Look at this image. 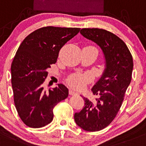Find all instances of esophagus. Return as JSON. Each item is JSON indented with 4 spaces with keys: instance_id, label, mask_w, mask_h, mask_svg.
<instances>
[{
    "instance_id": "1",
    "label": "esophagus",
    "mask_w": 146,
    "mask_h": 146,
    "mask_svg": "<svg viewBox=\"0 0 146 146\" xmlns=\"http://www.w3.org/2000/svg\"><path fill=\"white\" fill-rule=\"evenodd\" d=\"M69 94L71 95V96H74V95L77 94V93L74 90H73V89H70V90H69Z\"/></svg>"
}]
</instances>
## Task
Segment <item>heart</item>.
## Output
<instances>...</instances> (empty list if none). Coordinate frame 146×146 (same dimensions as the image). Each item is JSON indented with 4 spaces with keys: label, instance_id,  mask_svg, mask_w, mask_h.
Masks as SVG:
<instances>
[{
    "label": "heart",
    "instance_id": "obj_1",
    "mask_svg": "<svg viewBox=\"0 0 146 146\" xmlns=\"http://www.w3.org/2000/svg\"><path fill=\"white\" fill-rule=\"evenodd\" d=\"M90 80V76L88 73H74L68 78V83L73 88L79 89L83 88V86L88 83Z\"/></svg>",
    "mask_w": 146,
    "mask_h": 146
}]
</instances>
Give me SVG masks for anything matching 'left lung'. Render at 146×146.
I'll use <instances>...</instances> for the list:
<instances>
[{
    "label": "left lung",
    "instance_id": "obj_1",
    "mask_svg": "<svg viewBox=\"0 0 146 146\" xmlns=\"http://www.w3.org/2000/svg\"><path fill=\"white\" fill-rule=\"evenodd\" d=\"M80 34L101 48L106 68L92 88L95 101L83 97L84 108L76 113V124L86 131L103 130L115 118L131 81L133 62L125 43L115 34L99 28H83Z\"/></svg>",
    "mask_w": 146,
    "mask_h": 146
}]
</instances>
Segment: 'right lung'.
<instances>
[{"mask_svg":"<svg viewBox=\"0 0 146 146\" xmlns=\"http://www.w3.org/2000/svg\"><path fill=\"white\" fill-rule=\"evenodd\" d=\"M80 30L43 27L29 34L20 45L11 64V83L17 112L28 127L38 128L50 123L53 108L68 96L63 84L46 91L43 83L61 48Z\"/></svg>","mask_w":146,"mask_h":146,"instance_id":"obj_1","label":"right lung"}]
</instances>
